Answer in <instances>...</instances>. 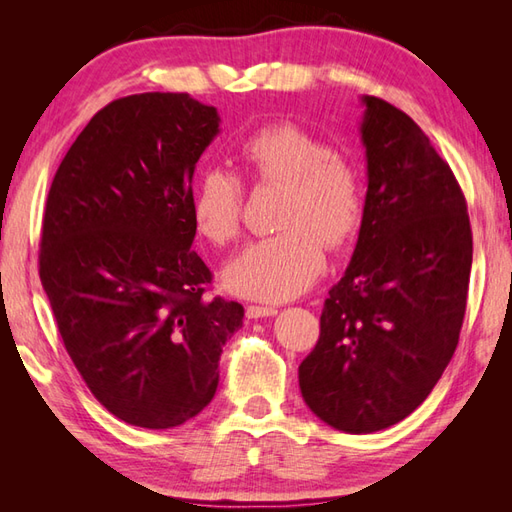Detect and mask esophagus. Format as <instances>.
Here are the masks:
<instances>
[{"label": "esophagus", "instance_id": "obj_1", "mask_svg": "<svg viewBox=\"0 0 512 512\" xmlns=\"http://www.w3.org/2000/svg\"><path fill=\"white\" fill-rule=\"evenodd\" d=\"M277 308L273 306H248L246 308V317L248 319H264V317H275Z\"/></svg>", "mask_w": 512, "mask_h": 512}]
</instances>
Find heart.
Here are the masks:
<instances>
[{
  "instance_id": "1",
  "label": "heart",
  "mask_w": 512,
  "mask_h": 512,
  "mask_svg": "<svg viewBox=\"0 0 512 512\" xmlns=\"http://www.w3.org/2000/svg\"><path fill=\"white\" fill-rule=\"evenodd\" d=\"M246 180L255 189L281 187L275 228L226 264L228 292L257 301H286L306 292L325 270V247L343 250L361 233L365 189L361 173L323 136L297 123L259 127L239 147ZM193 231L226 246L237 239L244 187L235 173L206 169L191 193Z\"/></svg>"
}]
</instances>
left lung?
<instances>
[{
	"mask_svg": "<svg viewBox=\"0 0 512 512\" xmlns=\"http://www.w3.org/2000/svg\"><path fill=\"white\" fill-rule=\"evenodd\" d=\"M363 103L365 220L299 365L306 405L345 433L387 429L431 394L458 347L473 262L451 167L405 112Z\"/></svg>",
	"mask_w": 512,
	"mask_h": 512,
	"instance_id": "1",
	"label": "left lung"
}]
</instances>
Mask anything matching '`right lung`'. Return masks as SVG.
I'll return each instance as SVG.
<instances>
[{"mask_svg": "<svg viewBox=\"0 0 512 512\" xmlns=\"http://www.w3.org/2000/svg\"><path fill=\"white\" fill-rule=\"evenodd\" d=\"M220 116L189 94L145 92L92 116L54 173L39 277L74 367L134 427L171 429L209 405L244 308L206 299L191 250L195 162Z\"/></svg>", "mask_w": 512, "mask_h": 512, "instance_id": "1", "label": "right lung"}]
</instances>
